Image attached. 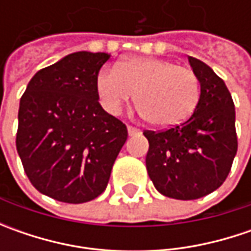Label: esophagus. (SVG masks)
<instances>
[{"instance_id":"obj_1","label":"esophagus","mask_w":251,"mask_h":251,"mask_svg":"<svg viewBox=\"0 0 251 251\" xmlns=\"http://www.w3.org/2000/svg\"><path fill=\"white\" fill-rule=\"evenodd\" d=\"M127 131H128V135L130 137H134V135H140L141 131L138 130V128H135V127H131V126H128L127 127Z\"/></svg>"}]
</instances>
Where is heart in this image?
<instances>
[{
    "label": "heart",
    "instance_id": "1",
    "mask_svg": "<svg viewBox=\"0 0 251 251\" xmlns=\"http://www.w3.org/2000/svg\"><path fill=\"white\" fill-rule=\"evenodd\" d=\"M96 89L103 109L119 114L135 95L151 126L170 128L193 114L200 100V81L187 67L156 57H130L98 74Z\"/></svg>",
    "mask_w": 251,
    "mask_h": 251
}]
</instances>
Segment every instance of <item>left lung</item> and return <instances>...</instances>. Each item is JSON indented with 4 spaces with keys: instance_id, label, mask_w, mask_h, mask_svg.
Wrapping results in <instances>:
<instances>
[{
    "instance_id": "obj_1",
    "label": "left lung",
    "mask_w": 251,
    "mask_h": 251,
    "mask_svg": "<svg viewBox=\"0 0 251 251\" xmlns=\"http://www.w3.org/2000/svg\"><path fill=\"white\" fill-rule=\"evenodd\" d=\"M201 93L187 120L165 131H145L147 170L160 194L197 200L227 177L237 151L235 104L225 82L211 67L188 57Z\"/></svg>"
}]
</instances>
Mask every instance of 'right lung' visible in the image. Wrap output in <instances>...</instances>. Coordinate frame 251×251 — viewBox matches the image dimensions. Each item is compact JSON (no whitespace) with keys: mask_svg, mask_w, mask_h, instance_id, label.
Returning <instances> with one entry per match:
<instances>
[{"mask_svg":"<svg viewBox=\"0 0 251 251\" xmlns=\"http://www.w3.org/2000/svg\"><path fill=\"white\" fill-rule=\"evenodd\" d=\"M109 58L68 54L34 74L21 98L16 150L34 188L57 201L99 197L128 137L126 124L99 103L96 79Z\"/></svg>","mask_w":251,"mask_h":251,"instance_id":"add662e5","label":"right lung"}]
</instances>
